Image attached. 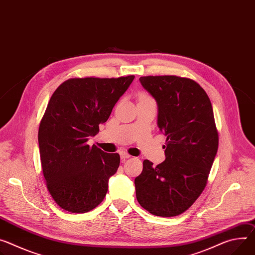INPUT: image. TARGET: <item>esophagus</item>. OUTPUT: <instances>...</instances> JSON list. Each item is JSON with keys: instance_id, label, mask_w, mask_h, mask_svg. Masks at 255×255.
Instances as JSON below:
<instances>
[{"instance_id": "esophagus-1", "label": "esophagus", "mask_w": 255, "mask_h": 255, "mask_svg": "<svg viewBox=\"0 0 255 255\" xmlns=\"http://www.w3.org/2000/svg\"><path fill=\"white\" fill-rule=\"evenodd\" d=\"M120 156H121L122 159H127V158L131 157V155L128 154L126 151H121V152H120Z\"/></svg>"}]
</instances>
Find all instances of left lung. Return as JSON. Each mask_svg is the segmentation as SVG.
<instances>
[{"label": "left lung", "mask_w": 255, "mask_h": 255, "mask_svg": "<svg viewBox=\"0 0 255 255\" xmlns=\"http://www.w3.org/2000/svg\"><path fill=\"white\" fill-rule=\"evenodd\" d=\"M139 81L157 104V126L167 136L166 159L143 161L135 178L136 198L157 217L187 211L203 191L219 146L212 103L195 81L178 76H144Z\"/></svg>", "instance_id": "obj_1"}]
</instances>
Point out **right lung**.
<instances>
[{"label":"right lung","mask_w":255,"mask_h":255,"mask_svg":"<svg viewBox=\"0 0 255 255\" xmlns=\"http://www.w3.org/2000/svg\"><path fill=\"white\" fill-rule=\"evenodd\" d=\"M133 79L72 78L53 94L40 121L38 145L47 187L63 210L87 213L104 200L120 155L86 142L107 122Z\"/></svg>","instance_id":"add662e5"}]
</instances>
